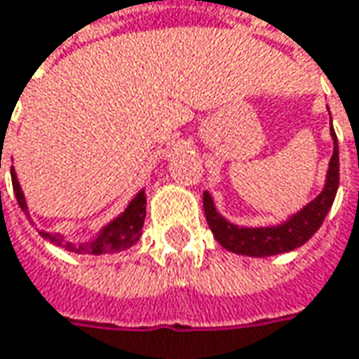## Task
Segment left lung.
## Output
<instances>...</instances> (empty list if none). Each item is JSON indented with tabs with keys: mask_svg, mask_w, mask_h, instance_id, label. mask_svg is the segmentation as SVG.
Segmentation results:
<instances>
[{
	"mask_svg": "<svg viewBox=\"0 0 359 359\" xmlns=\"http://www.w3.org/2000/svg\"><path fill=\"white\" fill-rule=\"evenodd\" d=\"M332 137H334V154L330 159L322 194L280 226H269V228L233 226L226 217L217 214L212 196L203 191V212H205L208 226L214 231L215 240L233 254L252 255V257L283 254V252H292L299 245H304L324 224L325 215L336 200L339 184V151L334 128H332Z\"/></svg>",
	"mask_w": 359,
	"mask_h": 359,
	"instance_id": "1",
	"label": "left lung"
}]
</instances>
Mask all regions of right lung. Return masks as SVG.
<instances>
[{
    "label": "right lung",
    "instance_id": "right-lung-1",
    "mask_svg": "<svg viewBox=\"0 0 359 359\" xmlns=\"http://www.w3.org/2000/svg\"><path fill=\"white\" fill-rule=\"evenodd\" d=\"M11 184H13V191H15V198L20 208L27 214V203L23 198V191H21L20 182H18V175L11 168ZM29 215V214H27ZM145 219V194L144 189L130 201V205L126 208V212L118 215L111 224H107L102 233L90 243H79V245H72L69 241L63 243V238L60 233H49L39 229V233L49 240L55 245H65L67 250L76 252V254H90V255H102V254H116L121 250H128L130 245H133L135 241L140 240L142 236V228H144Z\"/></svg>",
    "mask_w": 359,
    "mask_h": 359
}]
</instances>
